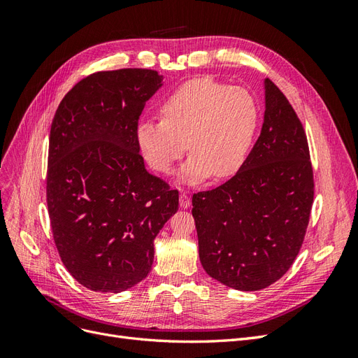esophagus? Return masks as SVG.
I'll return each instance as SVG.
<instances>
[{"mask_svg": "<svg viewBox=\"0 0 358 358\" xmlns=\"http://www.w3.org/2000/svg\"><path fill=\"white\" fill-rule=\"evenodd\" d=\"M179 204H180L182 209H188L189 208L191 200L188 197V194H185V192L180 194V196H179Z\"/></svg>", "mask_w": 358, "mask_h": 358, "instance_id": "34e87169", "label": "esophagus"}]
</instances>
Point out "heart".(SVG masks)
<instances>
[{"instance_id": "1", "label": "heart", "mask_w": 358, "mask_h": 358, "mask_svg": "<svg viewBox=\"0 0 358 358\" xmlns=\"http://www.w3.org/2000/svg\"><path fill=\"white\" fill-rule=\"evenodd\" d=\"M161 121H142L136 140L149 167L167 175L185 154L179 173L183 183L222 179L239 170L251 150L258 127V104L243 88L194 79L171 92L159 107Z\"/></svg>"}]
</instances>
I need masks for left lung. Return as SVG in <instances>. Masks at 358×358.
<instances>
[{
    "instance_id": "1",
    "label": "left lung",
    "mask_w": 358,
    "mask_h": 358,
    "mask_svg": "<svg viewBox=\"0 0 358 358\" xmlns=\"http://www.w3.org/2000/svg\"><path fill=\"white\" fill-rule=\"evenodd\" d=\"M309 158L300 119L264 79V122L243 166L221 187L192 196L206 273L230 288L258 291L288 272L313 201Z\"/></svg>"
}]
</instances>
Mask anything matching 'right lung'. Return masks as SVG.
Segmentation results:
<instances>
[{
  "label": "right lung",
  "instance_id": "add662e5",
  "mask_svg": "<svg viewBox=\"0 0 358 358\" xmlns=\"http://www.w3.org/2000/svg\"><path fill=\"white\" fill-rule=\"evenodd\" d=\"M162 76L99 71L59 103L50 127L48 209L64 266L79 284L121 292L152 268L154 241L178 212L179 192L150 175L136 140Z\"/></svg>",
  "mask_w": 358,
  "mask_h": 358
}]
</instances>
